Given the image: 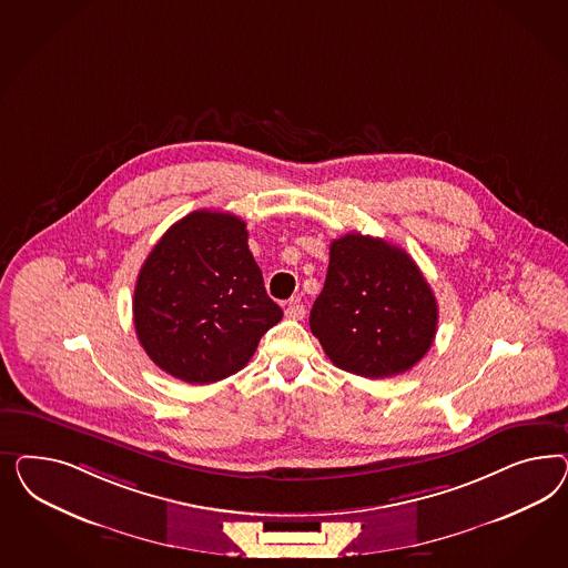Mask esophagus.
Wrapping results in <instances>:
<instances>
[{
  "label": "esophagus",
  "instance_id": "esophagus-1",
  "mask_svg": "<svg viewBox=\"0 0 568 568\" xmlns=\"http://www.w3.org/2000/svg\"><path fill=\"white\" fill-rule=\"evenodd\" d=\"M304 314H306V308H304L302 304H297V302H293V304H290L287 310H285V316L292 318V321H302Z\"/></svg>",
  "mask_w": 568,
  "mask_h": 568
}]
</instances>
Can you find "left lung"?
<instances>
[{
	"mask_svg": "<svg viewBox=\"0 0 568 568\" xmlns=\"http://www.w3.org/2000/svg\"><path fill=\"white\" fill-rule=\"evenodd\" d=\"M437 314L429 283L402 247L347 233L331 243L310 328L337 368L385 378L410 371L429 352Z\"/></svg>",
	"mask_w": 568,
	"mask_h": 568,
	"instance_id": "1",
	"label": "left lung"
}]
</instances>
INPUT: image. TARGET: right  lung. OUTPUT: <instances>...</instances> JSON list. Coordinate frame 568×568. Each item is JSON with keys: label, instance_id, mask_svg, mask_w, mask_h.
I'll return each instance as SVG.
<instances>
[{"label": "right lung", "instance_id": "obj_1", "mask_svg": "<svg viewBox=\"0 0 568 568\" xmlns=\"http://www.w3.org/2000/svg\"><path fill=\"white\" fill-rule=\"evenodd\" d=\"M281 318L235 214L195 210L183 216L139 271V344L155 366L191 385L235 375Z\"/></svg>", "mask_w": 568, "mask_h": 568}]
</instances>
